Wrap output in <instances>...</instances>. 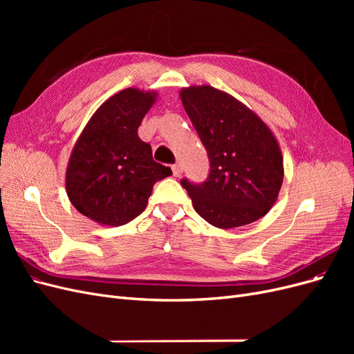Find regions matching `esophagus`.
Instances as JSON below:
<instances>
[{"label": "esophagus", "instance_id": "esophagus-1", "mask_svg": "<svg viewBox=\"0 0 354 354\" xmlns=\"http://www.w3.org/2000/svg\"><path fill=\"white\" fill-rule=\"evenodd\" d=\"M171 169H173V176H174V177H180L181 173H183V168H181L180 164L173 165V167H171Z\"/></svg>", "mask_w": 354, "mask_h": 354}]
</instances>
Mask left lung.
Returning a JSON list of instances; mask_svg holds the SVG:
<instances>
[{
	"instance_id": "1",
	"label": "left lung",
	"mask_w": 354,
	"mask_h": 354,
	"mask_svg": "<svg viewBox=\"0 0 354 354\" xmlns=\"http://www.w3.org/2000/svg\"><path fill=\"white\" fill-rule=\"evenodd\" d=\"M180 99L211 165L201 185L181 180L195 211L218 229L245 226L266 216L283 181V156L269 125L211 85L181 88Z\"/></svg>"
}]
</instances>
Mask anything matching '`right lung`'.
Segmentation results:
<instances>
[{
	"instance_id": "obj_1",
	"label": "right lung",
	"mask_w": 354,
	"mask_h": 354,
	"mask_svg": "<svg viewBox=\"0 0 354 354\" xmlns=\"http://www.w3.org/2000/svg\"><path fill=\"white\" fill-rule=\"evenodd\" d=\"M156 91L121 90L93 113L66 167V194L82 216L118 227L145 211L153 185L173 174L137 134Z\"/></svg>"
}]
</instances>
